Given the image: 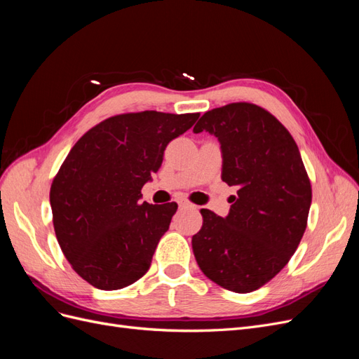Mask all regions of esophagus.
I'll use <instances>...</instances> for the list:
<instances>
[{
    "instance_id": "34e87169",
    "label": "esophagus",
    "mask_w": 359,
    "mask_h": 359,
    "mask_svg": "<svg viewBox=\"0 0 359 359\" xmlns=\"http://www.w3.org/2000/svg\"><path fill=\"white\" fill-rule=\"evenodd\" d=\"M178 203H180V206H182V208H187V206H191V203L189 201H186V199H181Z\"/></svg>"
}]
</instances>
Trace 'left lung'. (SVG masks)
<instances>
[{"mask_svg":"<svg viewBox=\"0 0 359 359\" xmlns=\"http://www.w3.org/2000/svg\"><path fill=\"white\" fill-rule=\"evenodd\" d=\"M219 137L222 180L238 187L227 217L201 210L191 245L202 273L219 286L253 292L286 266L306 232L311 184L287 128L264 107L229 103L205 112L193 132Z\"/></svg>","mask_w":359,"mask_h":359,"instance_id":"8db88e82","label":"left lung"}]
</instances>
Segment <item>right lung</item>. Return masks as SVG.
Returning <instances> with one entry per match:
<instances>
[{
  "label": "right lung",
  "instance_id": "right-lung-1",
  "mask_svg": "<svg viewBox=\"0 0 359 359\" xmlns=\"http://www.w3.org/2000/svg\"><path fill=\"white\" fill-rule=\"evenodd\" d=\"M199 114H119L90 128L73 145L50 186L58 244L86 283L116 290L149 269L175 202H140L165 149Z\"/></svg>",
  "mask_w": 359,
  "mask_h": 359
}]
</instances>
